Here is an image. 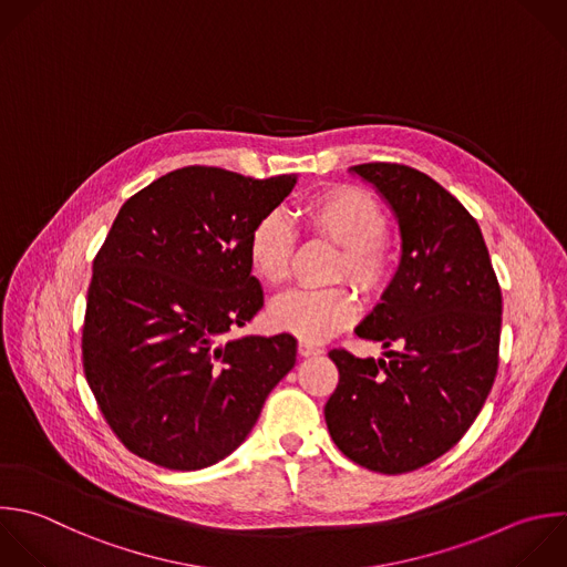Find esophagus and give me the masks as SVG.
Returning <instances> with one entry per match:
<instances>
[{"label":"esophagus","instance_id":"obj_1","mask_svg":"<svg viewBox=\"0 0 567 567\" xmlns=\"http://www.w3.org/2000/svg\"><path fill=\"white\" fill-rule=\"evenodd\" d=\"M323 350L315 343H308V341H299V354L301 357H312V354H321Z\"/></svg>","mask_w":567,"mask_h":567}]
</instances>
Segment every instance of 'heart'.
<instances>
[{
  "mask_svg": "<svg viewBox=\"0 0 567 567\" xmlns=\"http://www.w3.org/2000/svg\"><path fill=\"white\" fill-rule=\"evenodd\" d=\"M297 221L317 239L339 246L330 281L348 279L365 297L388 290L396 270V252L388 239V215L365 190L332 186L306 197L297 206ZM297 235L281 213L264 215L248 237V264L268 288H279L292 268ZM357 315V297L348 286L292 290L277 299L270 323L301 341L315 343L346 328Z\"/></svg>",
  "mask_w": 567,
  "mask_h": 567,
  "instance_id": "heart-1",
  "label": "heart"
}]
</instances>
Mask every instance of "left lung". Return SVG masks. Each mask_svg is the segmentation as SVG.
I'll use <instances>...</instances> for the list:
<instances>
[{
  "label": "left lung",
  "mask_w": 567,
  "mask_h": 567,
  "mask_svg": "<svg viewBox=\"0 0 567 567\" xmlns=\"http://www.w3.org/2000/svg\"><path fill=\"white\" fill-rule=\"evenodd\" d=\"M352 171L388 199L403 239L357 334L399 350L377 361L332 348L339 383L323 414L350 461L401 474L445 454L481 412L498 370L501 288L476 219L432 177L388 162Z\"/></svg>",
  "instance_id": "1"
}]
</instances>
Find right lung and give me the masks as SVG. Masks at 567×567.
I'll return each mask as SVG.
<instances>
[{
  "label": "right lung",
  "instance_id": "obj_1",
  "mask_svg": "<svg viewBox=\"0 0 567 567\" xmlns=\"http://www.w3.org/2000/svg\"><path fill=\"white\" fill-rule=\"evenodd\" d=\"M295 175L177 168L135 193L93 261L82 363L115 436L168 470H202L252 430L295 365L292 334L241 337L264 290L248 237Z\"/></svg>",
  "mask_w": 567,
  "mask_h": 567
}]
</instances>
